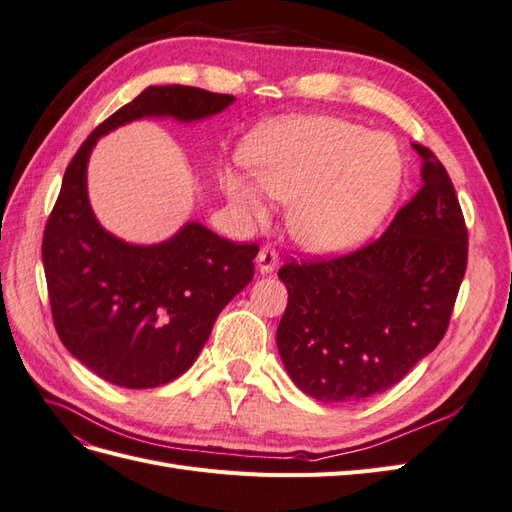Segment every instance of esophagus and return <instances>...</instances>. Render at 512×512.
<instances>
[{
  "label": "esophagus",
  "instance_id": "1",
  "mask_svg": "<svg viewBox=\"0 0 512 512\" xmlns=\"http://www.w3.org/2000/svg\"><path fill=\"white\" fill-rule=\"evenodd\" d=\"M256 265H258V271H260V273H271L277 265H280V258H277V252L273 250L271 245H265V247H262V250L258 252Z\"/></svg>",
  "mask_w": 512,
  "mask_h": 512
}]
</instances>
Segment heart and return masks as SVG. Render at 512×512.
<instances>
[{
	"instance_id": "b5f03b06",
	"label": "heart",
	"mask_w": 512,
	"mask_h": 512,
	"mask_svg": "<svg viewBox=\"0 0 512 512\" xmlns=\"http://www.w3.org/2000/svg\"><path fill=\"white\" fill-rule=\"evenodd\" d=\"M254 179L224 170L226 196L265 215L260 189L288 203V228L307 250L339 252L359 243L389 213L401 183L395 145L335 117H297L258 128L243 147Z\"/></svg>"
}]
</instances>
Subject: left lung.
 <instances>
[{
    "label": "left lung",
    "instance_id": "1",
    "mask_svg": "<svg viewBox=\"0 0 512 512\" xmlns=\"http://www.w3.org/2000/svg\"><path fill=\"white\" fill-rule=\"evenodd\" d=\"M421 156L423 185L382 235L277 271L288 305L277 350L303 393L352 404L391 389L436 348L468 267V226L446 168Z\"/></svg>",
    "mask_w": 512,
    "mask_h": 512
}]
</instances>
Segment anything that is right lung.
Wrapping results in <instances>:
<instances>
[{
    "instance_id": "right-lung-1",
    "label": "right lung",
    "mask_w": 512,
    "mask_h": 512,
    "mask_svg": "<svg viewBox=\"0 0 512 512\" xmlns=\"http://www.w3.org/2000/svg\"><path fill=\"white\" fill-rule=\"evenodd\" d=\"M232 100L188 85L147 87L104 119L66 168L42 237L46 288L61 344L102 380L156 389L188 371L215 318L252 282L258 245L196 222L147 247L113 237L89 207V153L123 123L156 115L196 121Z\"/></svg>"
}]
</instances>
